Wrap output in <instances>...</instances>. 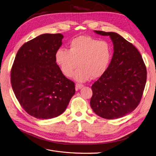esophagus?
<instances>
[{"label": "esophagus", "instance_id": "obj_1", "mask_svg": "<svg viewBox=\"0 0 156 156\" xmlns=\"http://www.w3.org/2000/svg\"><path fill=\"white\" fill-rule=\"evenodd\" d=\"M84 87V85H81V84H76V90H80L82 88Z\"/></svg>", "mask_w": 156, "mask_h": 156}]
</instances>
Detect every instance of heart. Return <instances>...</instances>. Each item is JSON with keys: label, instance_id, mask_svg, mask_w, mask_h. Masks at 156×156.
Wrapping results in <instances>:
<instances>
[{"label": "heart", "instance_id": "obj_1", "mask_svg": "<svg viewBox=\"0 0 156 156\" xmlns=\"http://www.w3.org/2000/svg\"><path fill=\"white\" fill-rule=\"evenodd\" d=\"M112 58L111 46L106 41H100L90 36H80L73 39L69 49H58L55 60L61 72L71 77L77 68L74 78L84 82L91 77L97 79L107 70Z\"/></svg>", "mask_w": 156, "mask_h": 156}]
</instances>
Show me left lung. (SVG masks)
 Instances as JSON below:
<instances>
[{"label":"left lung","instance_id":"obj_1","mask_svg":"<svg viewBox=\"0 0 156 156\" xmlns=\"http://www.w3.org/2000/svg\"><path fill=\"white\" fill-rule=\"evenodd\" d=\"M94 32L110 36L114 52L107 70L91 86L90 106L102 118L123 117L140 101L147 80L146 65L137 49L119 34Z\"/></svg>","mask_w":156,"mask_h":156}]
</instances>
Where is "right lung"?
Instances as JSON below:
<instances>
[{
	"mask_svg": "<svg viewBox=\"0 0 156 156\" xmlns=\"http://www.w3.org/2000/svg\"><path fill=\"white\" fill-rule=\"evenodd\" d=\"M61 34H44L24 44L16 56L10 73L14 94L24 110L37 119H50L63 113L75 93L56 63L62 45Z\"/></svg>",
	"mask_w": 156,
	"mask_h": 156,
	"instance_id": "right-lung-1",
	"label": "right lung"
}]
</instances>
